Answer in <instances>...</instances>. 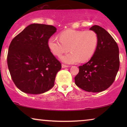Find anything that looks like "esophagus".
Returning <instances> with one entry per match:
<instances>
[{"mask_svg": "<svg viewBox=\"0 0 127 127\" xmlns=\"http://www.w3.org/2000/svg\"><path fill=\"white\" fill-rule=\"evenodd\" d=\"M69 67L68 65H66L65 64H62V68H65V67Z\"/></svg>", "mask_w": 127, "mask_h": 127, "instance_id": "esophagus-1", "label": "esophagus"}]
</instances>
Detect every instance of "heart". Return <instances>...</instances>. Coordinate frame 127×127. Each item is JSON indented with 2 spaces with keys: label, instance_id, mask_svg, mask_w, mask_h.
I'll list each match as a JSON object with an SVG mask.
<instances>
[{
  "label": "heart",
  "instance_id": "heart-1",
  "mask_svg": "<svg viewBox=\"0 0 127 127\" xmlns=\"http://www.w3.org/2000/svg\"><path fill=\"white\" fill-rule=\"evenodd\" d=\"M98 43V35L94 31L68 29L61 33L60 39L50 37L48 46L52 53L58 57L70 50L72 53L61 57V60L65 63L72 64L90 60L95 53Z\"/></svg>",
  "mask_w": 127,
  "mask_h": 127
}]
</instances>
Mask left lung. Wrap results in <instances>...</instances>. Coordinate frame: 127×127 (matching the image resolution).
<instances>
[{"label": "left lung", "mask_w": 127, "mask_h": 127, "mask_svg": "<svg viewBox=\"0 0 127 127\" xmlns=\"http://www.w3.org/2000/svg\"><path fill=\"white\" fill-rule=\"evenodd\" d=\"M90 29L98 35V45L91 60L79 66L74 81L84 91L99 93L107 89L115 80L120 67L119 49L112 36L103 28L94 25Z\"/></svg>", "instance_id": "left-lung-1"}]
</instances>
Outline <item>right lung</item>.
<instances>
[{
  "label": "right lung",
  "instance_id": "right-lung-1",
  "mask_svg": "<svg viewBox=\"0 0 127 127\" xmlns=\"http://www.w3.org/2000/svg\"><path fill=\"white\" fill-rule=\"evenodd\" d=\"M56 31L53 25L32 24L12 40L8 68L14 83L24 93L40 94L54 86L62 66L50 51L48 41Z\"/></svg>",
  "mask_w": 127,
  "mask_h": 127
}]
</instances>
